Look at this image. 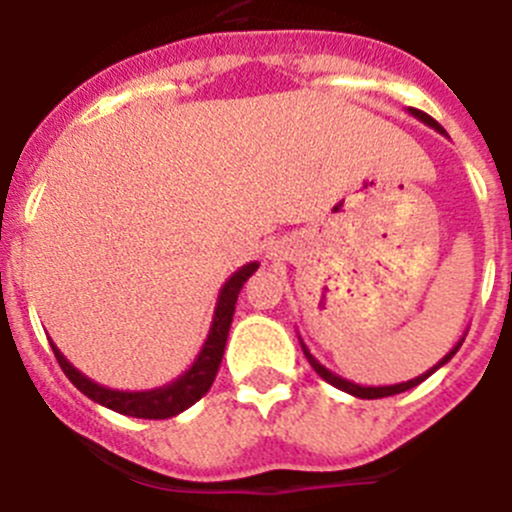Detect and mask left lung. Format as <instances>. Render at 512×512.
Segmentation results:
<instances>
[{"mask_svg": "<svg viewBox=\"0 0 512 512\" xmlns=\"http://www.w3.org/2000/svg\"><path fill=\"white\" fill-rule=\"evenodd\" d=\"M409 113H411V116H414V118H418V121H421V123H426V126H431L433 131H438V133H446V131H443L441 126H438L436 121H433L431 116H426V113H423V111H416V108H409ZM463 339H466V337H463ZM463 339H461V342L456 344V347L451 349V352H448L446 356H443V359L438 361L436 366H431V369H428L426 374L416 376V379H411V381H404V384H391V386H361V384H354V381H347V379H342V376H339V374H334V371H329L327 366H322V364H319L317 359H314L312 352H309V349H307V344L302 342V337H299V344H302V352H304V356H307V361H309V364H312V369L317 371V374L322 376V379L327 381V384H332V386H337V389L347 391V394L356 396V399H384V396H394V394H401V391H409V389H414V386L421 384V381H426L428 376L433 374V371H436V369H441L443 364H448V361L453 359V354H456L458 349H461Z\"/></svg>", "mask_w": 512, "mask_h": 512, "instance_id": "1", "label": "left lung"}]
</instances>
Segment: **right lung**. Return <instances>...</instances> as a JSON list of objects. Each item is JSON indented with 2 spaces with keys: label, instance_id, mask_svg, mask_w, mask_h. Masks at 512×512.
Listing matches in <instances>:
<instances>
[{
  "label": "right lung",
  "instance_id": "1",
  "mask_svg": "<svg viewBox=\"0 0 512 512\" xmlns=\"http://www.w3.org/2000/svg\"><path fill=\"white\" fill-rule=\"evenodd\" d=\"M257 267H260V262H247V265H242L240 270L232 272V277L225 282L218 294L213 324H210L208 339H205L198 359L193 361V366H190L185 374H180L178 379L170 381V384L158 386V389H151V391L108 389V386L96 384V381H91L89 376L81 374V371L59 352V347H56L54 342H49L51 349H54L56 361H59L64 374L69 376V381L81 391V394L89 396V399L96 401V404L106 406V409L118 411V414L123 416H136V418H170V416L183 414V411L190 409L195 401L203 399V396L208 394L210 386H213L215 374H218L220 361H223V354H225V342H227V332H230L232 314H235L237 294H240V289L247 282V277H250Z\"/></svg>",
  "mask_w": 512,
  "mask_h": 512
}]
</instances>
